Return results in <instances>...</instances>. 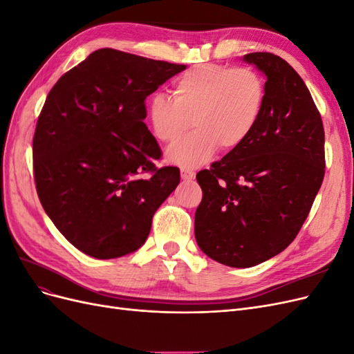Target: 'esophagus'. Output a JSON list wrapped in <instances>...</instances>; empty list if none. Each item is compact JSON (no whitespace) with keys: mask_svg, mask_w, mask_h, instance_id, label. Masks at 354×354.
Masks as SVG:
<instances>
[{"mask_svg":"<svg viewBox=\"0 0 354 354\" xmlns=\"http://www.w3.org/2000/svg\"><path fill=\"white\" fill-rule=\"evenodd\" d=\"M180 176H181V178H183L185 181H192L195 178V173L192 169H186V168H181V171H180Z\"/></svg>","mask_w":354,"mask_h":354,"instance_id":"1","label":"esophagus"}]
</instances>
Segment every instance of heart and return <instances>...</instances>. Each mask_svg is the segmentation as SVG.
I'll return each instance as SVG.
<instances>
[{
  "label": "heart",
  "instance_id": "heart-1",
  "mask_svg": "<svg viewBox=\"0 0 354 354\" xmlns=\"http://www.w3.org/2000/svg\"><path fill=\"white\" fill-rule=\"evenodd\" d=\"M266 85L250 68L205 63L174 81L173 99L155 94L147 120L158 142L173 145L192 127L196 131L167 152L169 162L195 168L216 153L232 152L252 134L264 108Z\"/></svg>",
  "mask_w": 354,
  "mask_h": 354
}]
</instances>
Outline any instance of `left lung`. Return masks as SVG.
Masks as SVG:
<instances>
[{
  "instance_id": "1",
  "label": "left lung",
  "mask_w": 354,
  "mask_h": 354,
  "mask_svg": "<svg viewBox=\"0 0 354 354\" xmlns=\"http://www.w3.org/2000/svg\"><path fill=\"white\" fill-rule=\"evenodd\" d=\"M243 60L267 78L260 121L242 146L196 174V242L230 267H252L282 252L325 176L322 118L301 77L272 53H250Z\"/></svg>"
}]
</instances>
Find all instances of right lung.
I'll use <instances>...</instances> for the list:
<instances>
[{
    "instance_id": "obj_1",
    "label": "right lung",
    "mask_w": 354,
    "mask_h": 354,
    "mask_svg": "<svg viewBox=\"0 0 354 354\" xmlns=\"http://www.w3.org/2000/svg\"><path fill=\"white\" fill-rule=\"evenodd\" d=\"M185 65L100 48L55 84L38 116L37 194L75 248L108 260L146 242L155 211L180 183L156 168L145 100Z\"/></svg>"
}]
</instances>
